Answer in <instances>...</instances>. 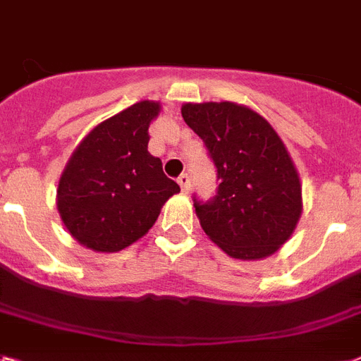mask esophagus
Listing matches in <instances>:
<instances>
[{
    "mask_svg": "<svg viewBox=\"0 0 361 361\" xmlns=\"http://www.w3.org/2000/svg\"><path fill=\"white\" fill-rule=\"evenodd\" d=\"M178 183H180V187H181V190H183V192H189L190 176L189 174H181L180 178H178Z\"/></svg>",
    "mask_w": 361,
    "mask_h": 361,
    "instance_id": "34e87169",
    "label": "esophagus"
}]
</instances>
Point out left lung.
<instances>
[{"label":"left lung","mask_w":361,"mask_h":361,"mask_svg":"<svg viewBox=\"0 0 361 361\" xmlns=\"http://www.w3.org/2000/svg\"><path fill=\"white\" fill-rule=\"evenodd\" d=\"M181 116L216 169L215 196H192L202 230L237 259L274 254L302 213L300 180L282 139L263 116L231 102L185 104Z\"/></svg>","instance_id":"obj_1"}]
</instances>
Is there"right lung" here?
<instances>
[{"mask_svg": "<svg viewBox=\"0 0 361 361\" xmlns=\"http://www.w3.org/2000/svg\"><path fill=\"white\" fill-rule=\"evenodd\" d=\"M159 104L139 102L90 131L70 157L57 189L66 230L96 252H118L154 226L180 185L148 152Z\"/></svg>", "mask_w": 361, "mask_h": 361, "instance_id": "add662e5", "label": "right lung"}]
</instances>
